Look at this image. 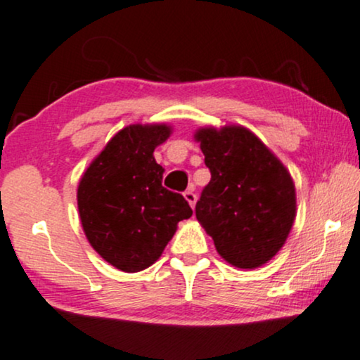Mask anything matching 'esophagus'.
<instances>
[{"mask_svg": "<svg viewBox=\"0 0 360 360\" xmlns=\"http://www.w3.org/2000/svg\"><path fill=\"white\" fill-rule=\"evenodd\" d=\"M184 198H186V201H188L189 205H191V207H194V205H196V199H198L196 193H194L193 189H188V191L184 193Z\"/></svg>", "mask_w": 360, "mask_h": 360, "instance_id": "esophagus-1", "label": "esophagus"}]
</instances>
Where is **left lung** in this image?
Returning a JSON list of instances; mask_svg holds the SVG:
<instances>
[{
	"label": "left lung",
	"instance_id": "1",
	"mask_svg": "<svg viewBox=\"0 0 360 360\" xmlns=\"http://www.w3.org/2000/svg\"><path fill=\"white\" fill-rule=\"evenodd\" d=\"M210 184L196 218L221 257L238 268H258L278 253L295 221V184L287 167L241 125L199 129Z\"/></svg>",
	"mask_w": 360,
	"mask_h": 360
}]
</instances>
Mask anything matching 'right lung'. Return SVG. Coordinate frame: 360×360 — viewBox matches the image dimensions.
Here are the masks:
<instances>
[{
    "instance_id": "obj_1",
    "label": "right lung",
    "mask_w": 360,
    "mask_h": 360,
    "mask_svg": "<svg viewBox=\"0 0 360 360\" xmlns=\"http://www.w3.org/2000/svg\"><path fill=\"white\" fill-rule=\"evenodd\" d=\"M171 136L166 124H132L115 134L82 176L77 202L85 236L101 257L134 274L150 266L193 210L162 186L154 149Z\"/></svg>"
}]
</instances>
